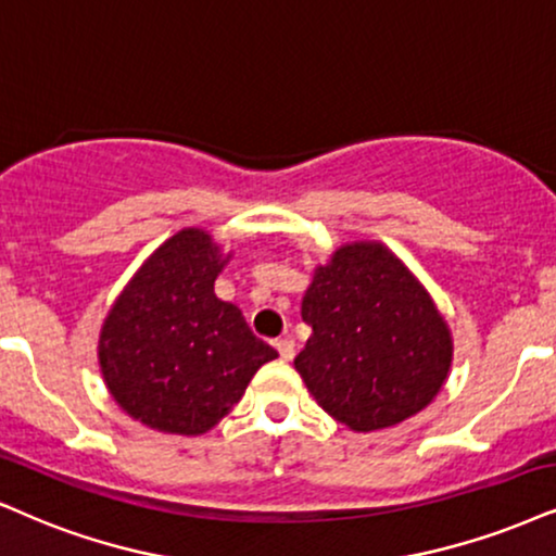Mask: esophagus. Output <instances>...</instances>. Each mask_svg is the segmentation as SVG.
Wrapping results in <instances>:
<instances>
[{"label":"esophagus","mask_w":556,"mask_h":556,"mask_svg":"<svg viewBox=\"0 0 556 556\" xmlns=\"http://www.w3.org/2000/svg\"><path fill=\"white\" fill-rule=\"evenodd\" d=\"M276 351L280 355V361H291L296 355V348H293L291 338H278L276 340Z\"/></svg>","instance_id":"34e87169"}]
</instances>
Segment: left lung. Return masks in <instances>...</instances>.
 Masks as SVG:
<instances>
[{
	"label": "left lung",
	"instance_id": "obj_1",
	"mask_svg": "<svg viewBox=\"0 0 556 556\" xmlns=\"http://www.w3.org/2000/svg\"><path fill=\"white\" fill-rule=\"evenodd\" d=\"M312 338L293 368L355 433L400 425L435 400L454 363L448 321L417 276L374 239L340 244L301 301Z\"/></svg>",
	"mask_w": 556,
	"mask_h": 556
}]
</instances>
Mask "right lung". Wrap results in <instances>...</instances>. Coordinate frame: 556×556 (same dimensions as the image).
<instances>
[{"label": "right lung", "mask_w": 556, "mask_h": 556, "mask_svg": "<svg viewBox=\"0 0 556 556\" xmlns=\"http://www.w3.org/2000/svg\"><path fill=\"white\" fill-rule=\"evenodd\" d=\"M229 257L205 229H180L143 260L102 321V381L147 428L205 433L242 400L257 368L278 358L214 293Z\"/></svg>", "instance_id": "right-lung-1"}]
</instances>
